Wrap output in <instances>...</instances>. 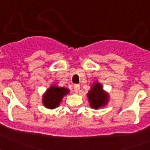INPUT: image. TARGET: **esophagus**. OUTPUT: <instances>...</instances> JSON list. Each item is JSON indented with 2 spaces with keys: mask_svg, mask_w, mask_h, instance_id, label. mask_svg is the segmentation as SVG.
I'll list each match as a JSON object with an SVG mask.
<instances>
[{
  "mask_svg": "<svg viewBox=\"0 0 150 150\" xmlns=\"http://www.w3.org/2000/svg\"><path fill=\"white\" fill-rule=\"evenodd\" d=\"M73 89H74V91H75V93H79L80 89V86L79 85H75L74 87H73Z\"/></svg>",
  "mask_w": 150,
  "mask_h": 150,
  "instance_id": "34e87169",
  "label": "esophagus"
}]
</instances>
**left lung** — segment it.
<instances>
[{
    "mask_svg": "<svg viewBox=\"0 0 150 150\" xmlns=\"http://www.w3.org/2000/svg\"><path fill=\"white\" fill-rule=\"evenodd\" d=\"M87 95L89 100V104L94 109H98L102 106H104L108 101L107 94L104 93L102 86L99 83H95Z\"/></svg>",
    "mask_w": 150,
    "mask_h": 150,
    "instance_id": "left-lung-1",
    "label": "left lung"
}]
</instances>
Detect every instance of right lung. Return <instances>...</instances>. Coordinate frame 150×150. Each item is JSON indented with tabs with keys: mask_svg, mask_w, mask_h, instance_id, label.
I'll return each instance as SVG.
<instances>
[{
	"mask_svg": "<svg viewBox=\"0 0 150 150\" xmlns=\"http://www.w3.org/2000/svg\"><path fill=\"white\" fill-rule=\"evenodd\" d=\"M69 93L67 88H59V87L52 86L48 89L46 94L43 96V105L49 109L56 108L61 101L64 96Z\"/></svg>",
	"mask_w": 150,
	"mask_h": 150,
	"instance_id": "add662e5",
	"label": "right lung"
}]
</instances>
